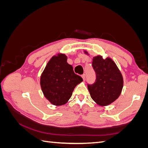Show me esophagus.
Here are the masks:
<instances>
[{"instance_id":"1","label":"esophagus","mask_w":148,"mask_h":148,"mask_svg":"<svg viewBox=\"0 0 148 148\" xmlns=\"http://www.w3.org/2000/svg\"><path fill=\"white\" fill-rule=\"evenodd\" d=\"M82 78H83V80L84 81V80L86 79V75H85V74H83V75H82Z\"/></svg>"}]
</instances>
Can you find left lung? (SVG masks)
I'll return each instance as SVG.
<instances>
[{"instance_id":"left-lung-1","label":"left lung","mask_w":148,"mask_h":148,"mask_svg":"<svg viewBox=\"0 0 148 148\" xmlns=\"http://www.w3.org/2000/svg\"><path fill=\"white\" fill-rule=\"evenodd\" d=\"M96 73V81L88 83L92 99L101 106H107L117 99L123 88V78L117 65L109 58L97 56L92 63Z\"/></svg>"}]
</instances>
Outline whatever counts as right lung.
Returning <instances> with one entry per match:
<instances>
[{
    "instance_id": "obj_1",
    "label": "right lung",
    "mask_w": 148,
    "mask_h": 148,
    "mask_svg": "<svg viewBox=\"0 0 148 148\" xmlns=\"http://www.w3.org/2000/svg\"><path fill=\"white\" fill-rule=\"evenodd\" d=\"M83 81L75 74L73 66L67 63L64 54L54 56L48 62L41 77L44 96L52 104L64 105L72 95L75 86Z\"/></svg>"
}]
</instances>
